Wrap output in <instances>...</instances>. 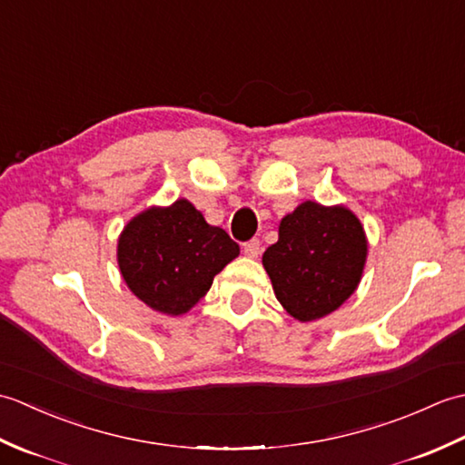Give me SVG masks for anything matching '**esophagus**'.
Masks as SVG:
<instances>
[{
	"mask_svg": "<svg viewBox=\"0 0 465 465\" xmlns=\"http://www.w3.org/2000/svg\"><path fill=\"white\" fill-rule=\"evenodd\" d=\"M260 252H262L260 240H250V242L243 243V253L248 255V258L255 260V258H258V255H260Z\"/></svg>",
	"mask_w": 465,
	"mask_h": 465,
	"instance_id": "34e87169",
	"label": "esophagus"
}]
</instances>
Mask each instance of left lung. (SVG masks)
<instances>
[{
    "label": "left lung",
    "mask_w": 465,
    "mask_h": 465,
    "mask_svg": "<svg viewBox=\"0 0 465 465\" xmlns=\"http://www.w3.org/2000/svg\"><path fill=\"white\" fill-rule=\"evenodd\" d=\"M368 240L348 207L303 202L280 223L263 253L275 298L292 318L313 322L335 312L361 280Z\"/></svg>",
    "instance_id": "obj_1"
}]
</instances>
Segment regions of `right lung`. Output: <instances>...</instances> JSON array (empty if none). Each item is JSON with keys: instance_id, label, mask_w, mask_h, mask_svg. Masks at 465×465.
I'll return each mask as SVG.
<instances>
[{"instance_id": "right-lung-1", "label": "right lung", "mask_w": 465, "mask_h": 465, "mask_svg": "<svg viewBox=\"0 0 465 465\" xmlns=\"http://www.w3.org/2000/svg\"><path fill=\"white\" fill-rule=\"evenodd\" d=\"M238 255L240 245L187 200L137 213L117 240L127 288L165 315L190 312Z\"/></svg>"}]
</instances>
